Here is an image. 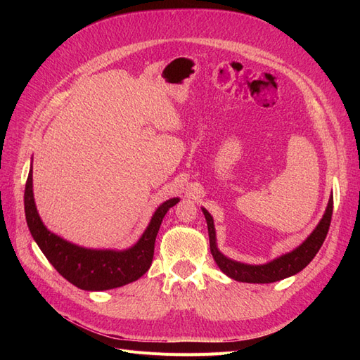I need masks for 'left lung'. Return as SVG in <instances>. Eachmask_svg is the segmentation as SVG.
<instances>
[{"label": "left lung", "instance_id": "8db88e82", "mask_svg": "<svg viewBox=\"0 0 360 360\" xmlns=\"http://www.w3.org/2000/svg\"><path fill=\"white\" fill-rule=\"evenodd\" d=\"M332 212H333V197H330L328 209L323 216V219L317 225V228L311 233V236L304 240L299 248H296L291 252L281 255L279 258L270 261L267 264L261 266H250L237 263L230 258L222 255L216 248V233L213 225V217L205 209L202 213L207 221V228H209V238H210V250L212 255L216 261V264L224 271L226 276L231 279L240 281V282H250V284H270V282H276L284 278L292 276L299 274L300 270L307 267L312 258L317 255L320 250L326 236H328L330 221H332Z\"/></svg>", "mask_w": 360, "mask_h": 360}]
</instances>
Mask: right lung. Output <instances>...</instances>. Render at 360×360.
<instances>
[{"label":"right lung","mask_w":360,"mask_h":360,"mask_svg":"<svg viewBox=\"0 0 360 360\" xmlns=\"http://www.w3.org/2000/svg\"><path fill=\"white\" fill-rule=\"evenodd\" d=\"M179 198H172L159 205L139 242L126 250H96L72 245L48 231L40 221L34 197H32V171L30 169L24 204L30 233L41 252L58 274L70 284L86 291H102L123 287L143 276L150 269L155 255V242L163 216Z\"/></svg>","instance_id":"right-lung-1"}]
</instances>
